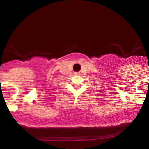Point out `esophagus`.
Masks as SVG:
<instances>
[{"mask_svg":"<svg viewBox=\"0 0 149 149\" xmlns=\"http://www.w3.org/2000/svg\"><path fill=\"white\" fill-rule=\"evenodd\" d=\"M74 74L75 75H78V74H79V73H78V72H75Z\"/></svg>","mask_w":149,"mask_h":149,"instance_id":"1","label":"esophagus"}]
</instances>
